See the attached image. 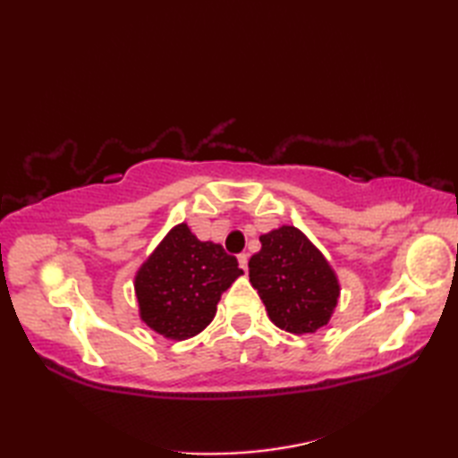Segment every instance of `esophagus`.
<instances>
[{
	"label": "esophagus",
	"instance_id": "obj_1",
	"mask_svg": "<svg viewBox=\"0 0 458 458\" xmlns=\"http://www.w3.org/2000/svg\"><path fill=\"white\" fill-rule=\"evenodd\" d=\"M238 261H240V267L244 269V271H248V254H240Z\"/></svg>",
	"mask_w": 458,
	"mask_h": 458
}]
</instances>
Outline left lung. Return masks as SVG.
I'll return each mask as SVG.
<instances>
[{"mask_svg":"<svg viewBox=\"0 0 458 458\" xmlns=\"http://www.w3.org/2000/svg\"><path fill=\"white\" fill-rule=\"evenodd\" d=\"M250 259V284L258 289L271 323L291 335H310L335 315L340 281L323 251L297 226L284 224L259 236Z\"/></svg>","mask_w":458,"mask_h":458,"instance_id":"1","label":"left lung"}]
</instances>
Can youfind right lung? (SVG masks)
Masks as SVG:
<instances>
[{"label":"right lung","mask_w":458,"mask_h":458,"mask_svg":"<svg viewBox=\"0 0 458 458\" xmlns=\"http://www.w3.org/2000/svg\"><path fill=\"white\" fill-rule=\"evenodd\" d=\"M240 276L244 271L234 256L214 242H200L181 222L135 271L141 323L169 340L197 336L216 317L222 293Z\"/></svg>","instance_id":"obj_1"}]
</instances>
